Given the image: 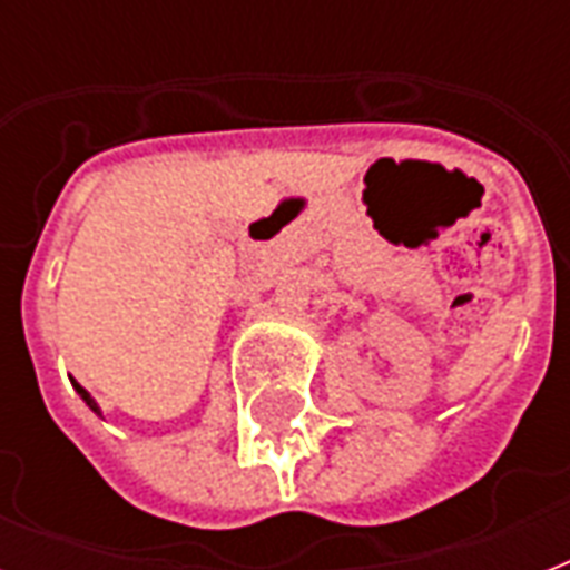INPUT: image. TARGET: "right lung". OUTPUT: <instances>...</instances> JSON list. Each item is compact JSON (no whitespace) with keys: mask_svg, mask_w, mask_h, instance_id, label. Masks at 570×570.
I'll return each instance as SVG.
<instances>
[{"mask_svg":"<svg viewBox=\"0 0 570 570\" xmlns=\"http://www.w3.org/2000/svg\"><path fill=\"white\" fill-rule=\"evenodd\" d=\"M70 381H73V379H70ZM73 390H76V393H79V396H82V402H85V405H88V407H91L94 414H100V405L94 402L91 393H88V390H85L82 384H79V381H73Z\"/></svg>","mask_w":570,"mask_h":570,"instance_id":"obj_1","label":"right lung"}]
</instances>
